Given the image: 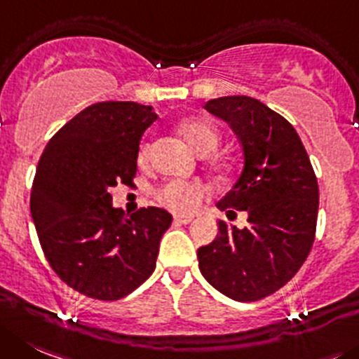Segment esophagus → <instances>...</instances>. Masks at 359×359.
<instances>
[{"mask_svg": "<svg viewBox=\"0 0 359 359\" xmlns=\"http://www.w3.org/2000/svg\"><path fill=\"white\" fill-rule=\"evenodd\" d=\"M173 221H175L177 225H187L193 221V216H187V214H175L173 216Z\"/></svg>", "mask_w": 359, "mask_h": 359, "instance_id": "1", "label": "esophagus"}]
</instances>
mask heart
Segmentation results:
<instances>
[{
  "mask_svg": "<svg viewBox=\"0 0 359 359\" xmlns=\"http://www.w3.org/2000/svg\"><path fill=\"white\" fill-rule=\"evenodd\" d=\"M179 129L187 143L200 154L210 152L219 143V130L209 120L200 116L184 120ZM147 154H149V143H143L140 149V161H145ZM203 196H205V186L193 180H170L157 191V198L163 205L182 214L195 210Z\"/></svg>",
  "mask_w": 359,
  "mask_h": 359,
  "instance_id": "obj_1",
  "label": "heart"
}]
</instances>
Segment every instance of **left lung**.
<instances>
[{
    "instance_id": "left-lung-1",
    "label": "left lung",
    "mask_w": 359,
    "mask_h": 359,
    "mask_svg": "<svg viewBox=\"0 0 359 359\" xmlns=\"http://www.w3.org/2000/svg\"><path fill=\"white\" fill-rule=\"evenodd\" d=\"M230 123L243 147V172L219 202L226 216L246 210L244 229L219 221L216 239L198 248L203 278L236 301H259L294 278L316 239L319 186L292 123L253 97L203 106Z\"/></svg>"
}]
</instances>
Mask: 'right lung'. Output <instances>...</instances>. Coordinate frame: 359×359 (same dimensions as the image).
<instances>
[{
  "instance_id": "add662e5",
  "label": "right lung",
  "mask_w": 359,
  "mask_h": 359,
  "mask_svg": "<svg viewBox=\"0 0 359 359\" xmlns=\"http://www.w3.org/2000/svg\"><path fill=\"white\" fill-rule=\"evenodd\" d=\"M157 118L150 106L108 100L83 109L49 140L32 186L33 223L49 266L74 290L116 301L156 269L172 214H126L109 189L133 186L140 140Z\"/></svg>"
}]
</instances>
